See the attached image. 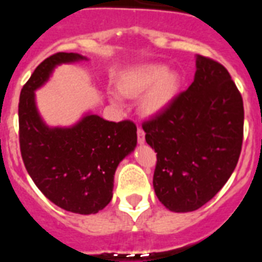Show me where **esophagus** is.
I'll use <instances>...</instances> for the list:
<instances>
[{
  "mask_svg": "<svg viewBox=\"0 0 262 262\" xmlns=\"http://www.w3.org/2000/svg\"><path fill=\"white\" fill-rule=\"evenodd\" d=\"M145 142V133L143 128H138V143L139 144H144Z\"/></svg>",
  "mask_w": 262,
  "mask_h": 262,
  "instance_id": "1",
  "label": "esophagus"
}]
</instances>
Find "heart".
Returning a JSON list of instances; mask_svg holds the SVG:
<instances>
[{
    "label": "heart",
    "instance_id": "heart-1",
    "mask_svg": "<svg viewBox=\"0 0 262 262\" xmlns=\"http://www.w3.org/2000/svg\"><path fill=\"white\" fill-rule=\"evenodd\" d=\"M180 78L177 73L166 71L160 64H143L126 71L120 76L118 90L122 96L135 97L143 94L140 110L145 115H156L166 108L177 94ZM113 102L119 105L120 98L113 96Z\"/></svg>",
    "mask_w": 262,
    "mask_h": 262
}]
</instances>
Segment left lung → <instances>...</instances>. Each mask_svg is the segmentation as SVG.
Returning <instances> with one entry per match:
<instances>
[{
  "mask_svg": "<svg viewBox=\"0 0 262 262\" xmlns=\"http://www.w3.org/2000/svg\"><path fill=\"white\" fill-rule=\"evenodd\" d=\"M194 81L145 120V142L157 152L154 189L166 209L198 210L224 186L239 161L244 107L221 62L196 55Z\"/></svg>",
  "mask_w": 262,
  "mask_h": 262,
  "instance_id": "left-lung-1",
  "label": "left lung"
}]
</instances>
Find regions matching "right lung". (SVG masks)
Returning <instances> with one entry per match:
<instances>
[{
  "instance_id": "1",
  "label": "right lung",
  "mask_w": 262,
  "mask_h": 262,
  "mask_svg": "<svg viewBox=\"0 0 262 262\" xmlns=\"http://www.w3.org/2000/svg\"><path fill=\"white\" fill-rule=\"evenodd\" d=\"M86 60L59 52L41 61L23 85L18 106L19 147L32 181L48 200L75 214H96L113 198L117 166L136 147L131 120L108 122L86 114L71 127H48L36 108L35 90L60 64Z\"/></svg>"
}]
</instances>
